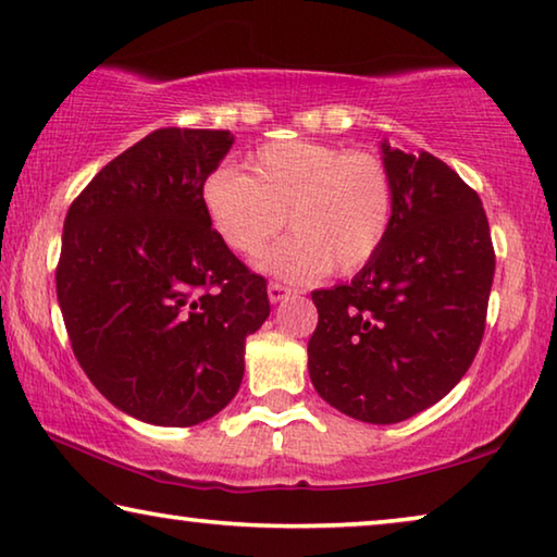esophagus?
<instances>
[{
	"label": "esophagus",
	"mask_w": 557,
	"mask_h": 557,
	"mask_svg": "<svg viewBox=\"0 0 557 557\" xmlns=\"http://www.w3.org/2000/svg\"><path fill=\"white\" fill-rule=\"evenodd\" d=\"M290 294H294V288L286 286V284H278V281H271V284H269V298H271V304L284 301V298H288Z\"/></svg>",
	"instance_id": "obj_1"
}]
</instances>
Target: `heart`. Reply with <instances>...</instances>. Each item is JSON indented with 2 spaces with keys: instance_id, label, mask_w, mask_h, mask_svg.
I'll use <instances>...</instances> for the list:
<instances>
[{
  "instance_id": "b5f03b06",
  "label": "heart",
  "mask_w": 557,
  "mask_h": 557,
  "mask_svg": "<svg viewBox=\"0 0 557 557\" xmlns=\"http://www.w3.org/2000/svg\"><path fill=\"white\" fill-rule=\"evenodd\" d=\"M246 166L249 176L224 169L203 186L213 228L231 251L261 253L288 219L294 234L267 256V269L313 281L361 271L386 244L396 184L379 153L276 141L256 149Z\"/></svg>"
}]
</instances>
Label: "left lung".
<instances>
[{"mask_svg": "<svg viewBox=\"0 0 557 557\" xmlns=\"http://www.w3.org/2000/svg\"><path fill=\"white\" fill-rule=\"evenodd\" d=\"M396 184L386 244L350 284L313 290L308 373L319 396L366 423L438 404L481 348L495 251L481 196L446 161L383 144Z\"/></svg>", "mask_w": 557, "mask_h": 557, "instance_id": "8db88e82", "label": "left lung"}]
</instances>
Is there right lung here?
I'll return each instance as SVG.
<instances>
[{"instance_id": "add662e5", "label": "right lung", "mask_w": 557, "mask_h": 557, "mask_svg": "<svg viewBox=\"0 0 557 557\" xmlns=\"http://www.w3.org/2000/svg\"><path fill=\"white\" fill-rule=\"evenodd\" d=\"M231 144L228 132H151L66 211L57 298L72 350L101 396L144 423L219 413L271 313L267 278L211 228L203 201Z\"/></svg>"}]
</instances>
